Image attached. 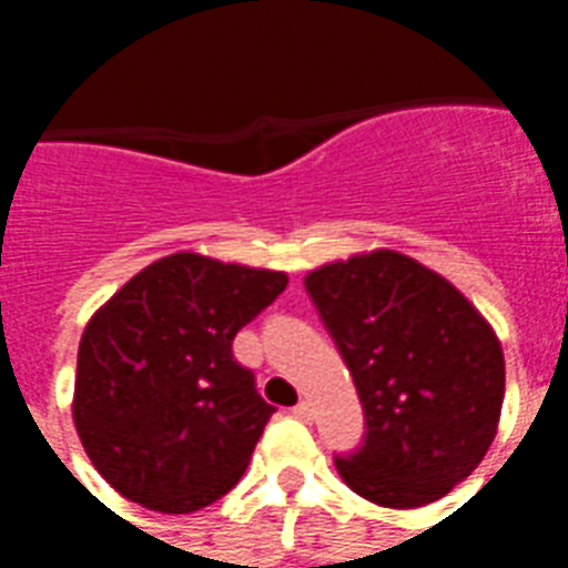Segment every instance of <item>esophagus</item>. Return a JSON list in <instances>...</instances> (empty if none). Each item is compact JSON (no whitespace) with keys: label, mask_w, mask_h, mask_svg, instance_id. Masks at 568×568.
Listing matches in <instances>:
<instances>
[{"label":"esophagus","mask_w":568,"mask_h":568,"mask_svg":"<svg viewBox=\"0 0 568 568\" xmlns=\"http://www.w3.org/2000/svg\"><path fill=\"white\" fill-rule=\"evenodd\" d=\"M292 414H295L297 419H304V423H310V419H313V405H310V402H301V405H297L295 410H292Z\"/></svg>","instance_id":"1"}]
</instances>
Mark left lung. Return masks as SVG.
<instances>
[{"instance_id": "obj_1", "label": "left lung", "mask_w": 568, "mask_h": 568, "mask_svg": "<svg viewBox=\"0 0 568 568\" xmlns=\"http://www.w3.org/2000/svg\"><path fill=\"white\" fill-rule=\"evenodd\" d=\"M322 325L365 410V440L334 465L383 508L447 496L487 456L505 398L489 322L444 276L393 248L307 273Z\"/></svg>"}]
</instances>
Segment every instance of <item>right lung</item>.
Listing matches in <instances>:
<instances>
[{"mask_svg":"<svg viewBox=\"0 0 568 568\" xmlns=\"http://www.w3.org/2000/svg\"><path fill=\"white\" fill-rule=\"evenodd\" d=\"M285 285L280 271L175 252L93 313L72 419L93 468L124 499L191 514L243 477L273 407L231 346Z\"/></svg>","mask_w":568,"mask_h":568,"instance_id":"1","label":"right lung"}]
</instances>
